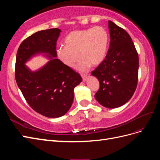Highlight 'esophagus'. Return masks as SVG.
Instances as JSON below:
<instances>
[{
	"instance_id": "obj_1",
	"label": "esophagus",
	"mask_w": 160,
	"mask_h": 160,
	"mask_svg": "<svg viewBox=\"0 0 160 160\" xmlns=\"http://www.w3.org/2000/svg\"><path fill=\"white\" fill-rule=\"evenodd\" d=\"M81 77H82V79H83V81H85L87 80V79H88V75H82Z\"/></svg>"
}]
</instances>
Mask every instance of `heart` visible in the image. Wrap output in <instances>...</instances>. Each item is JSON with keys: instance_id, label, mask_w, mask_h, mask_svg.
Instances as JSON below:
<instances>
[{"instance_id": "1", "label": "heart", "mask_w": 160, "mask_h": 160, "mask_svg": "<svg viewBox=\"0 0 160 160\" xmlns=\"http://www.w3.org/2000/svg\"><path fill=\"white\" fill-rule=\"evenodd\" d=\"M108 43L109 35L102 27L74 31L67 35L65 46L58 48L56 54L62 63L69 68H73L80 57L82 59L76 69L84 72L91 65H98L104 60Z\"/></svg>"}]
</instances>
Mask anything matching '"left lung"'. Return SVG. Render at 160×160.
Here are the masks:
<instances>
[{
	"label": "left lung",
	"instance_id": "8db88e82",
	"mask_svg": "<svg viewBox=\"0 0 160 160\" xmlns=\"http://www.w3.org/2000/svg\"><path fill=\"white\" fill-rule=\"evenodd\" d=\"M110 45L105 59L91 75L99 81L95 99L113 109L126 103L136 89L139 57L132 38L123 28L109 21Z\"/></svg>",
	"mask_w": 160,
	"mask_h": 160
}]
</instances>
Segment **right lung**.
<instances>
[{
  "mask_svg": "<svg viewBox=\"0 0 160 160\" xmlns=\"http://www.w3.org/2000/svg\"><path fill=\"white\" fill-rule=\"evenodd\" d=\"M59 28L38 31L24 40L16 57L15 79L18 88L31 107L42 115L57 118L71 108L74 89L82 78L57 59ZM42 54L50 59L43 67L31 71L25 65L33 57Z\"/></svg>",
  "mask_w": 160,
  "mask_h": 160,
  "instance_id": "right-lung-1",
  "label": "right lung"
}]
</instances>
